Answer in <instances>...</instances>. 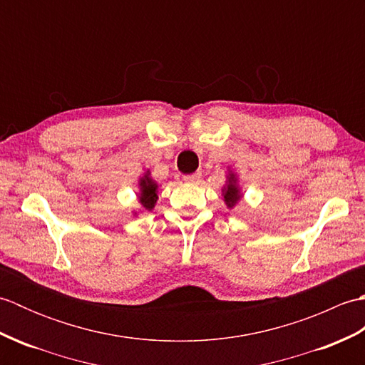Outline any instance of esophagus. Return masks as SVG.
Instances as JSON below:
<instances>
[{
	"instance_id": "obj_1",
	"label": "esophagus",
	"mask_w": 365,
	"mask_h": 365,
	"mask_svg": "<svg viewBox=\"0 0 365 365\" xmlns=\"http://www.w3.org/2000/svg\"><path fill=\"white\" fill-rule=\"evenodd\" d=\"M183 178H185V182H188V183H199L200 178H202V173H200V170H197V173L190 174V175H185Z\"/></svg>"
}]
</instances>
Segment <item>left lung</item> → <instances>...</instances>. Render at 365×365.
<instances>
[{
    "label": "left lung",
    "instance_id": "8db88e82",
    "mask_svg": "<svg viewBox=\"0 0 365 365\" xmlns=\"http://www.w3.org/2000/svg\"><path fill=\"white\" fill-rule=\"evenodd\" d=\"M222 196H224V202H226V205L229 208H234L238 204V200L242 199V191H240L238 180H237L235 174L229 173L227 182L222 188Z\"/></svg>",
    "mask_w": 365,
    "mask_h": 365
}]
</instances>
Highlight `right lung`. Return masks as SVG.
Returning a JSON list of instances; mask_svg holds the SVG:
<instances>
[{
    "instance_id": "1",
    "label": "right lung",
    "mask_w": 365,
    "mask_h": 365,
    "mask_svg": "<svg viewBox=\"0 0 365 365\" xmlns=\"http://www.w3.org/2000/svg\"><path fill=\"white\" fill-rule=\"evenodd\" d=\"M158 190V185L157 182L150 178L149 175V170H147V174H144V177L139 178V204L144 208V210H152L157 204V199L158 195L157 191Z\"/></svg>"
}]
</instances>
